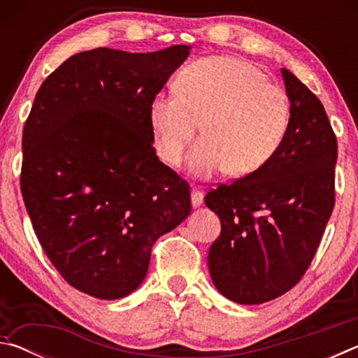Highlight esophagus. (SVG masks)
<instances>
[{
	"label": "esophagus",
	"mask_w": 358,
	"mask_h": 358,
	"mask_svg": "<svg viewBox=\"0 0 358 358\" xmlns=\"http://www.w3.org/2000/svg\"><path fill=\"white\" fill-rule=\"evenodd\" d=\"M191 202H192V207H201L202 202H203V191L201 187H196L194 186L191 189Z\"/></svg>",
	"instance_id": "1"
}]
</instances>
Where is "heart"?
Here are the masks:
<instances>
[{
    "instance_id": "heart-1",
    "label": "heart",
    "mask_w": 358,
    "mask_h": 358,
    "mask_svg": "<svg viewBox=\"0 0 358 358\" xmlns=\"http://www.w3.org/2000/svg\"><path fill=\"white\" fill-rule=\"evenodd\" d=\"M292 107L287 93L268 82L257 66L230 57L196 59L180 72L175 93L150 104V126L157 156L180 164L196 136L191 171L210 177L226 169L246 177L264 169L286 141Z\"/></svg>"
}]
</instances>
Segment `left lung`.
I'll return each mask as SVG.
<instances>
[{"label": "left lung", "instance_id": "1", "mask_svg": "<svg viewBox=\"0 0 358 358\" xmlns=\"http://www.w3.org/2000/svg\"><path fill=\"white\" fill-rule=\"evenodd\" d=\"M281 72L292 107L282 147L259 172L205 196L221 221L208 252L211 280L241 305L278 299L301 280L335 207L336 136L317 96Z\"/></svg>", "mask_w": 358, "mask_h": 358}]
</instances>
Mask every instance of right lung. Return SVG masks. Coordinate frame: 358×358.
<instances>
[{
    "instance_id": "right-lung-1",
    "label": "right lung",
    "mask_w": 358,
    "mask_h": 358,
    "mask_svg": "<svg viewBox=\"0 0 358 358\" xmlns=\"http://www.w3.org/2000/svg\"><path fill=\"white\" fill-rule=\"evenodd\" d=\"M80 52L41 85L23 128L20 189L42 250L72 287L117 300L155 241L191 213L187 181L153 147L150 104L189 55Z\"/></svg>"
}]
</instances>
